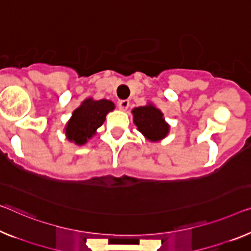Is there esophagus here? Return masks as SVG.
<instances>
[{
	"mask_svg": "<svg viewBox=\"0 0 251 251\" xmlns=\"http://www.w3.org/2000/svg\"><path fill=\"white\" fill-rule=\"evenodd\" d=\"M128 107H129V101H128V100H121V101L118 102V108L121 110H126Z\"/></svg>",
	"mask_w": 251,
	"mask_h": 251,
	"instance_id": "34e87169",
	"label": "esophagus"
}]
</instances>
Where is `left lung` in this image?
<instances>
[{
    "instance_id": "obj_1",
    "label": "left lung",
    "mask_w": 251,
    "mask_h": 251,
    "mask_svg": "<svg viewBox=\"0 0 251 251\" xmlns=\"http://www.w3.org/2000/svg\"><path fill=\"white\" fill-rule=\"evenodd\" d=\"M133 116L137 129L149 140L159 141L168 134L169 126L164 122L162 113L151 104L135 108Z\"/></svg>"
}]
</instances>
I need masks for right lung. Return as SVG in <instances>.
Listing matches in <instances>:
<instances>
[{
    "label": "right lung",
    "instance_id": "add662e5",
    "mask_svg": "<svg viewBox=\"0 0 251 251\" xmlns=\"http://www.w3.org/2000/svg\"><path fill=\"white\" fill-rule=\"evenodd\" d=\"M114 108V103L109 100L87 99L73 111L72 118L67 123L65 128L67 138L78 145L87 143L97 128L103 124L106 115Z\"/></svg>",
    "mask_w": 251,
    "mask_h": 251
}]
</instances>
